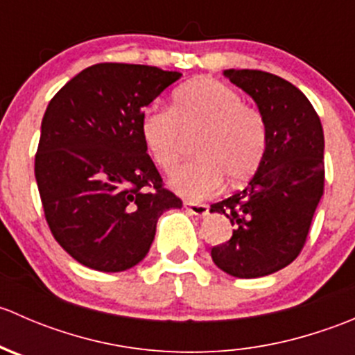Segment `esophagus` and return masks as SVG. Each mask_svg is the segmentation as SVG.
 <instances>
[{
	"mask_svg": "<svg viewBox=\"0 0 355 355\" xmlns=\"http://www.w3.org/2000/svg\"><path fill=\"white\" fill-rule=\"evenodd\" d=\"M184 207L189 211L191 214H196V216H206L209 207L206 204H199V202H192V200H185Z\"/></svg>",
	"mask_w": 355,
	"mask_h": 355,
	"instance_id": "obj_1",
	"label": "esophagus"
}]
</instances>
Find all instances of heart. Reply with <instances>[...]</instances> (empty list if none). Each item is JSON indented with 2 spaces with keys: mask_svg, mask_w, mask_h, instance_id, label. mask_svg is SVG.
Masks as SVG:
<instances>
[{
  "mask_svg": "<svg viewBox=\"0 0 355 355\" xmlns=\"http://www.w3.org/2000/svg\"><path fill=\"white\" fill-rule=\"evenodd\" d=\"M139 132L146 153L163 171L178 164L184 137L198 134L192 148L198 159L170 178L175 191L192 199L213 194L223 180L230 187L249 180L268 142L263 114L244 105L235 89L214 78H196L178 87L170 111L146 110Z\"/></svg>",
  "mask_w": 355,
  "mask_h": 355,
  "instance_id": "b5f03b06",
  "label": "heart"
}]
</instances>
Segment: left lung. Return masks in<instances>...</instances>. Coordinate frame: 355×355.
Listing matches in <instances>:
<instances>
[{
  "mask_svg": "<svg viewBox=\"0 0 355 355\" xmlns=\"http://www.w3.org/2000/svg\"><path fill=\"white\" fill-rule=\"evenodd\" d=\"M266 123L259 168L244 191L211 204L235 227L211 257L225 273L259 278L288 266L306 244L324 187V135L309 99L285 78L261 70H225Z\"/></svg>",
  "mask_w": 355,
  "mask_h": 355,
  "instance_id": "8db88e82",
  "label": "left lung"
}]
</instances>
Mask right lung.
<instances>
[{"mask_svg": "<svg viewBox=\"0 0 355 355\" xmlns=\"http://www.w3.org/2000/svg\"><path fill=\"white\" fill-rule=\"evenodd\" d=\"M180 77L98 63L49 101L35 180L53 237L84 266L105 273L135 266L149 252L161 214L182 207L163 187L139 132L146 106Z\"/></svg>", "mask_w": 355, "mask_h": 355, "instance_id": "right-lung-1", "label": "right lung"}]
</instances>
